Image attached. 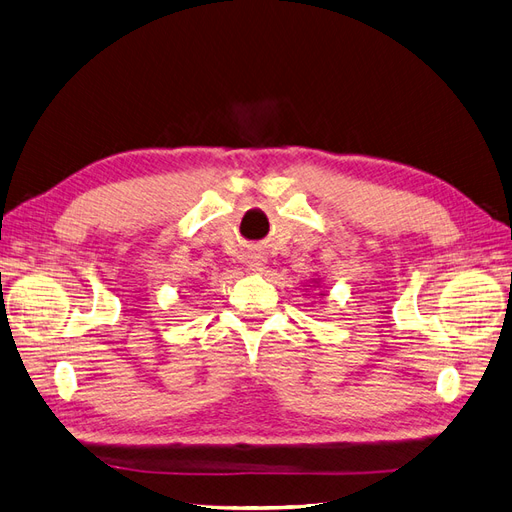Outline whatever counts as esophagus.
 Here are the masks:
<instances>
[{"label":"esophagus","mask_w":512,"mask_h":512,"mask_svg":"<svg viewBox=\"0 0 512 512\" xmlns=\"http://www.w3.org/2000/svg\"><path fill=\"white\" fill-rule=\"evenodd\" d=\"M247 265H250L252 271L262 273V271L267 269V256L262 254L260 250H252L250 254H247Z\"/></svg>","instance_id":"34e87169"}]
</instances>
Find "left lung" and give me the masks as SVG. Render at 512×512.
Wrapping results in <instances>:
<instances>
[{
  "mask_svg": "<svg viewBox=\"0 0 512 512\" xmlns=\"http://www.w3.org/2000/svg\"><path fill=\"white\" fill-rule=\"evenodd\" d=\"M314 288H316V282H314ZM320 294H322V292H320Z\"/></svg>",
  "mask_w": 512,
  "mask_h": 512,
  "instance_id": "1",
  "label": "left lung"
}]
</instances>
